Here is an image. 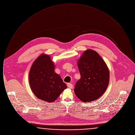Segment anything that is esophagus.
<instances>
[{
    "label": "esophagus",
    "mask_w": 135,
    "mask_h": 135,
    "mask_svg": "<svg viewBox=\"0 0 135 135\" xmlns=\"http://www.w3.org/2000/svg\"><path fill=\"white\" fill-rule=\"evenodd\" d=\"M67 86H68V88L71 89L73 88V85H72V84H70V83H68V84H67Z\"/></svg>",
    "instance_id": "esophagus-1"
}]
</instances>
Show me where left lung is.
Returning <instances> with one entry per match:
<instances>
[{"instance_id":"1","label":"left lung","mask_w":135,"mask_h":135,"mask_svg":"<svg viewBox=\"0 0 135 135\" xmlns=\"http://www.w3.org/2000/svg\"><path fill=\"white\" fill-rule=\"evenodd\" d=\"M77 65L81 77L75 85L76 96L84 103L96 100L109 84L107 65L98 53L92 50L84 51Z\"/></svg>"}]
</instances>
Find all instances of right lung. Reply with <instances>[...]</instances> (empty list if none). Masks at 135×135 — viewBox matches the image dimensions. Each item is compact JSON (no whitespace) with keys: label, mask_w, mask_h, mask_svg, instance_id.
<instances>
[{"label":"right lung","mask_w":135,"mask_h":135,"mask_svg":"<svg viewBox=\"0 0 135 135\" xmlns=\"http://www.w3.org/2000/svg\"><path fill=\"white\" fill-rule=\"evenodd\" d=\"M54 69L51 57L41 54L33 62L29 74V84L34 94L49 103L55 101L67 87Z\"/></svg>","instance_id":"obj_1"}]
</instances>
